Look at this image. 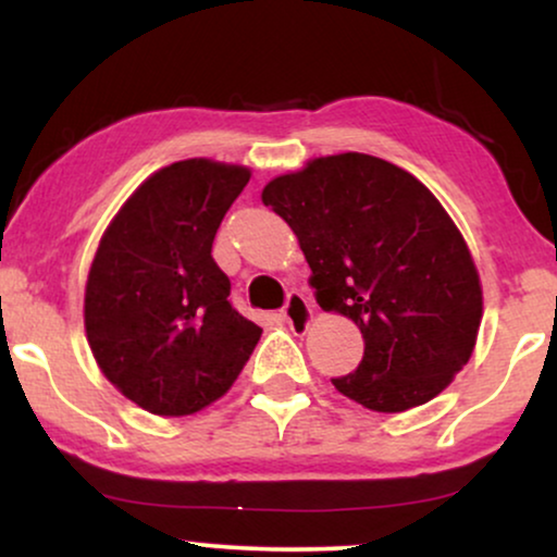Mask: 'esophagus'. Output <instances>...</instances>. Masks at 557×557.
Returning a JSON list of instances; mask_svg holds the SVG:
<instances>
[{
    "label": "esophagus",
    "mask_w": 557,
    "mask_h": 557,
    "mask_svg": "<svg viewBox=\"0 0 557 557\" xmlns=\"http://www.w3.org/2000/svg\"><path fill=\"white\" fill-rule=\"evenodd\" d=\"M281 317H284V322L292 326L294 332H307L311 322V307L307 296L301 292H288L284 309H281Z\"/></svg>",
    "instance_id": "34e87169"
}]
</instances>
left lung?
<instances>
[{"mask_svg": "<svg viewBox=\"0 0 557 557\" xmlns=\"http://www.w3.org/2000/svg\"><path fill=\"white\" fill-rule=\"evenodd\" d=\"M261 197L299 238L319 307L362 332L360 364L334 387L377 413L436 398L474 349L482 286L431 189L347 151L271 180Z\"/></svg>", "mask_w": 557, "mask_h": 557, "instance_id": "left-lung-1", "label": "left lung"}]
</instances>
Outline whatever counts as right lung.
<instances>
[{"label":"right lung","instance_id":"obj_1","mask_svg":"<svg viewBox=\"0 0 557 557\" xmlns=\"http://www.w3.org/2000/svg\"><path fill=\"white\" fill-rule=\"evenodd\" d=\"M246 166L174 162L128 197L96 250L86 334L103 375L157 416H189L231 391L261 326L233 307L212 240Z\"/></svg>","mask_w":557,"mask_h":557}]
</instances>
